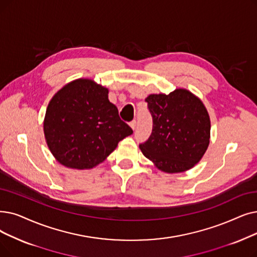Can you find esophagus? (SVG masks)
Here are the masks:
<instances>
[{"instance_id": "esophagus-1", "label": "esophagus", "mask_w": 257, "mask_h": 257, "mask_svg": "<svg viewBox=\"0 0 257 257\" xmlns=\"http://www.w3.org/2000/svg\"><path fill=\"white\" fill-rule=\"evenodd\" d=\"M129 125H130V127L135 130L136 128H137V120L136 119H133V120H131L130 122H129Z\"/></svg>"}]
</instances>
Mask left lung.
<instances>
[{
	"label": "left lung",
	"mask_w": 257,
	"mask_h": 257,
	"mask_svg": "<svg viewBox=\"0 0 257 257\" xmlns=\"http://www.w3.org/2000/svg\"><path fill=\"white\" fill-rule=\"evenodd\" d=\"M152 116L149 139L140 144L143 154L168 173L191 169L210 142V118L204 104L186 89L169 94H150Z\"/></svg>",
	"instance_id": "left-lung-1"
}]
</instances>
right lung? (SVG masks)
Returning a JSON list of instances; mask_svg holds the SVG:
<instances>
[{"label":"right lung","instance_id":"1","mask_svg":"<svg viewBox=\"0 0 257 257\" xmlns=\"http://www.w3.org/2000/svg\"><path fill=\"white\" fill-rule=\"evenodd\" d=\"M44 133L57 161L69 168L90 169L102 163L133 130L109 102L108 89L91 80L69 83L50 101Z\"/></svg>","mask_w":257,"mask_h":257}]
</instances>
